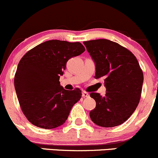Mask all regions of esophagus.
Wrapping results in <instances>:
<instances>
[{
    "mask_svg": "<svg viewBox=\"0 0 158 158\" xmlns=\"http://www.w3.org/2000/svg\"><path fill=\"white\" fill-rule=\"evenodd\" d=\"M89 96H90V94L87 92H86V91H83L82 92V97H84V98H85V97H88Z\"/></svg>",
    "mask_w": 158,
    "mask_h": 158,
    "instance_id": "esophagus-1",
    "label": "esophagus"
}]
</instances>
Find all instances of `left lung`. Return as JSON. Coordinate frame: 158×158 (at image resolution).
Masks as SVG:
<instances>
[{
    "instance_id": "obj_1",
    "label": "left lung",
    "mask_w": 158,
    "mask_h": 158,
    "mask_svg": "<svg viewBox=\"0 0 158 158\" xmlns=\"http://www.w3.org/2000/svg\"><path fill=\"white\" fill-rule=\"evenodd\" d=\"M95 63V78H104L105 96L91 93L96 107L90 112L99 126L114 127L123 124L134 113L141 98L144 76L137 58L118 43L108 40L84 42Z\"/></svg>"
}]
</instances>
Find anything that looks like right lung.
Returning <instances> with one entry per match:
<instances>
[{
  "label": "right lung",
  "mask_w": 158,
  "mask_h": 158,
  "mask_svg": "<svg viewBox=\"0 0 158 158\" xmlns=\"http://www.w3.org/2000/svg\"><path fill=\"white\" fill-rule=\"evenodd\" d=\"M85 51L81 43L48 40L27 52L19 61L14 86L23 113L34 126L51 129L61 126L81 97V91L60 84L66 63Z\"/></svg>",
  "instance_id": "obj_1"
}]
</instances>
